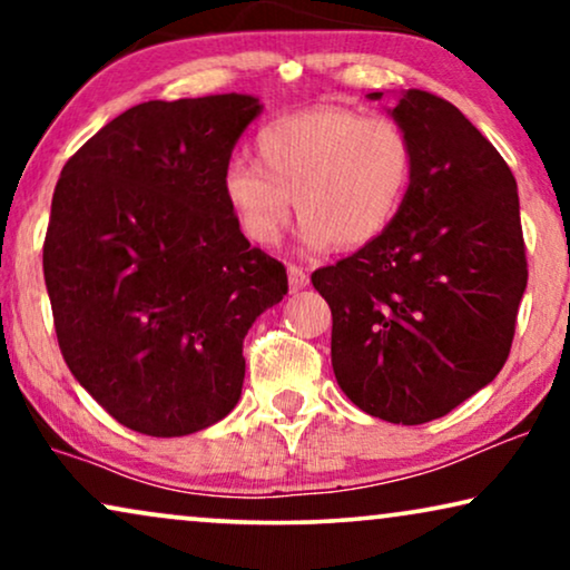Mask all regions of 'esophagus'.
<instances>
[{
	"label": "esophagus",
	"instance_id": "34e87169",
	"mask_svg": "<svg viewBox=\"0 0 570 570\" xmlns=\"http://www.w3.org/2000/svg\"><path fill=\"white\" fill-rule=\"evenodd\" d=\"M287 285H291V293H298L308 285V275L301 267L291 264V267H287Z\"/></svg>",
	"mask_w": 570,
	"mask_h": 570
}]
</instances>
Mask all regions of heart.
<instances>
[{
    "label": "heart",
    "mask_w": 570,
    "mask_h": 570,
    "mask_svg": "<svg viewBox=\"0 0 570 570\" xmlns=\"http://www.w3.org/2000/svg\"><path fill=\"white\" fill-rule=\"evenodd\" d=\"M254 163L230 160L220 194L254 246L279 244L293 205L308 252L337 240L357 248L384 236L412 178V142L392 119H363L347 108H308L264 124Z\"/></svg>",
    "instance_id": "b5f03b06"
}]
</instances>
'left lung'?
I'll list each match as a JSON object with an SVG mask.
<instances>
[{
  "label": "left lung",
  "instance_id": "obj_1",
  "mask_svg": "<svg viewBox=\"0 0 570 570\" xmlns=\"http://www.w3.org/2000/svg\"><path fill=\"white\" fill-rule=\"evenodd\" d=\"M386 114L415 153L400 213L311 283L332 308V368L347 400L420 425L503 368L527 256L517 178L478 127L425 90H404Z\"/></svg>",
  "mask_w": 570,
  "mask_h": 570
}]
</instances>
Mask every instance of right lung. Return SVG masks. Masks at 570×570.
Masks as SVG:
<instances>
[{
  "label": "right lung",
  "mask_w": 570,
  "mask_h": 570,
  "mask_svg": "<svg viewBox=\"0 0 570 570\" xmlns=\"http://www.w3.org/2000/svg\"><path fill=\"white\" fill-rule=\"evenodd\" d=\"M244 92L147 100L92 135L51 199L43 277L61 355L137 433L205 431L240 400L244 337L287 293L220 194L262 114Z\"/></svg>",
  "instance_id": "add662e5"
}]
</instances>
